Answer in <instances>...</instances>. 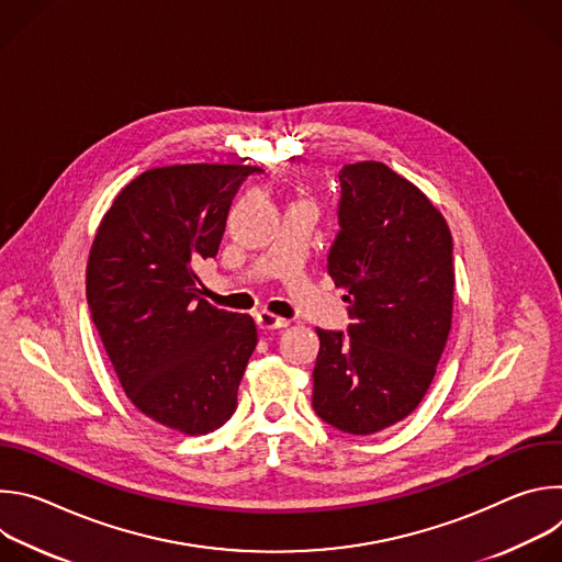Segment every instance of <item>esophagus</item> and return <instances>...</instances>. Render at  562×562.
I'll return each mask as SVG.
<instances>
[{
    "mask_svg": "<svg viewBox=\"0 0 562 562\" xmlns=\"http://www.w3.org/2000/svg\"><path fill=\"white\" fill-rule=\"evenodd\" d=\"M256 319H258V327L265 329V331H273V329H284V327H289V319H286V317H280V315H276V313H271V311H260V313L256 315Z\"/></svg>",
    "mask_w": 562,
    "mask_h": 562,
    "instance_id": "esophagus-1",
    "label": "esophagus"
}]
</instances>
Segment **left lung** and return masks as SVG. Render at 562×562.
Segmentation results:
<instances>
[{
	"mask_svg": "<svg viewBox=\"0 0 562 562\" xmlns=\"http://www.w3.org/2000/svg\"><path fill=\"white\" fill-rule=\"evenodd\" d=\"M329 276L349 302V338L315 329L313 409L353 436L405 420L425 397L451 331L453 245L434 202L382 162L340 171Z\"/></svg>",
	"mask_w": 562,
	"mask_h": 562,
	"instance_id": "8db88e82",
	"label": "left lung"
}]
</instances>
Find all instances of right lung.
Here are the masks:
<instances>
[{
  "instance_id": "add662e5",
  "label": "right lung",
  "mask_w": 562,
  "mask_h": 562,
  "mask_svg": "<svg viewBox=\"0 0 562 562\" xmlns=\"http://www.w3.org/2000/svg\"><path fill=\"white\" fill-rule=\"evenodd\" d=\"M258 167L173 165L128 182L104 213L87 265L91 317L131 403L187 436L222 427L258 345L247 313L200 297L231 202Z\"/></svg>"
}]
</instances>
